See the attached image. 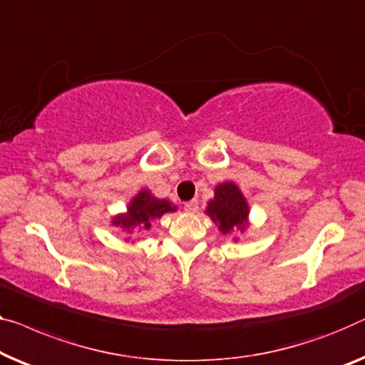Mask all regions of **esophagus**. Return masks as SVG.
Returning <instances> with one entry per match:
<instances>
[{
	"label": "esophagus",
	"mask_w": 365,
	"mask_h": 365,
	"mask_svg": "<svg viewBox=\"0 0 365 365\" xmlns=\"http://www.w3.org/2000/svg\"><path fill=\"white\" fill-rule=\"evenodd\" d=\"M185 211H187V213H197V211H198V201L197 200L187 201V203H185Z\"/></svg>",
	"instance_id": "1"
}]
</instances>
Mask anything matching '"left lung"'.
Wrapping results in <instances>:
<instances>
[{
    "instance_id": "left-lung-1",
    "label": "left lung",
    "mask_w": 365,
    "mask_h": 365,
    "mask_svg": "<svg viewBox=\"0 0 365 365\" xmlns=\"http://www.w3.org/2000/svg\"><path fill=\"white\" fill-rule=\"evenodd\" d=\"M205 213L220 226L222 235L235 230L244 232L247 226L249 205L236 183L225 182L215 188V198L206 206Z\"/></svg>"
}]
</instances>
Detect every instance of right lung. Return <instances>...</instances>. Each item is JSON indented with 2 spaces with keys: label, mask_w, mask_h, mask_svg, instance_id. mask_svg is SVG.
<instances>
[{
  "label": "right lung",
  "mask_w": 365,
  "mask_h": 365,
  "mask_svg": "<svg viewBox=\"0 0 365 365\" xmlns=\"http://www.w3.org/2000/svg\"><path fill=\"white\" fill-rule=\"evenodd\" d=\"M175 210L177 206H173L170 201L155 198L149 190H140V192L130 200L126 213L113 217V225L123 227V230L128 232H130L138 226L144 227V230H149L152 220H159L162 215Z\"/></svg>",
  "instance_id": "obj_1"
}]
</instances>
